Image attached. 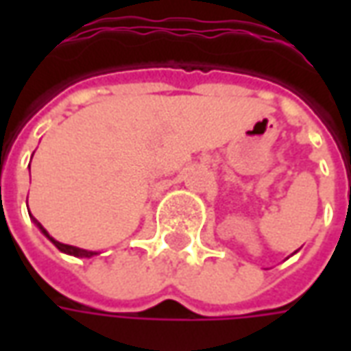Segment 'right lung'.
I'll use <instances>...</instances> for the list:
<instances>
[{"mask_svg": "<svg viewBox=\"0 0 351 351\" xmlns=\"http://www.w3.org/2000/svg\"><path fill=\"white\" fill-rule=\"evenodd\" d=\"M32 220H34V223L39 228V231H41L43 235L47 237L49 239L50 243L54 244L56 246L58 250L60 252H64V254H69V256H75V258H93V256H99L101 252H93V250H84V248H77V246H71V244H64V243H60V241H56V239H52V237L49 235V231L47 229L43 228L41 223L39 221L35 220L34 216H29Z\"/></svg>", "mask_w": 351, "mask_h": 351, "instance_id": "add662e5", "label": "right lung"}]
</instances>
